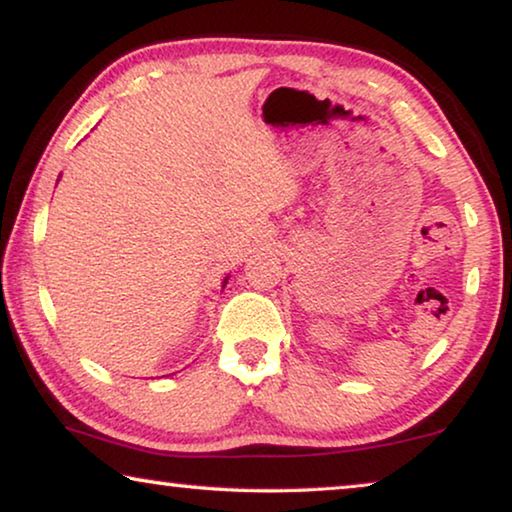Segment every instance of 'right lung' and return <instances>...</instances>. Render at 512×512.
I'll list each match as a JSON object with an SVG mask.
<instances>
[{"label":"right lung","instance_id":"right-lung-1","mask_svg":"<svg viewBox=\"0 0 512 512\" xmlns=\"http://www.w3.org/2000/svg\"><path fill=\"white\" fill-rule=\"evenodd\" d=\"M225 282H227V280H225Z\"/></svg>","mask_w":512,"mask_h":512}]
</instances>
